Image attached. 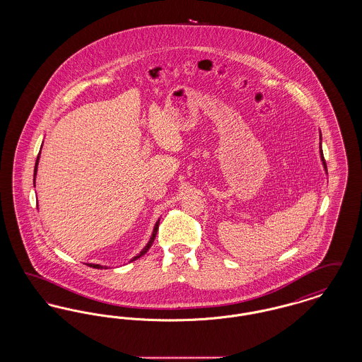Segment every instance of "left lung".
<instances>
[{
    "mask_svg": "<svg viewBox=\"0 0 362 362\" xmlns=\"http://www.w3.org/2000/svg\"><path fill=\"white\" fill-rule=\"evenodd\" d=\"M319 148H320V158H322L323 167H325V170H326V173H327V165H326V160H325V156H323V151H322V134H320V145H319Z\"/></svg>",
    "mask_w": 362,
    "mask_h": 362,
    "instance_id": "left-lung-1",
    "label": "left lung"
}]
</instances>
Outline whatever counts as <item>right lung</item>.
<instances>
[{
	"instance_id": "add662e5",
	"label": "right lung",
	"mask_w": 362,
	"mask_h": 362,
	"mask_svg": "<svg viewBox=\"0 0 362 362\" xmlns=\"http://www.w3.org/2000/svg\"><path fill=\"white\" fill-rule=\"evenodd\" d=\"M39 156L40 153L37 155V158H36V163H35V170H34V176H36V171H37V163H39ZM158 224H160V220H157L156 221L155 228H153V233H152V236H151V239L148 241V244L142 248V251L138 254L137 257H134V258L132 259L130 262H133V260H136V259L141 258L142 255H145L146 252H148V250L151 248V245L153 244V241H155L156 235H157V229H158ZM88 266L89 267H93V269H107V266H100V264H93V263H88Z\"/></svg>"
}]
</instances>
